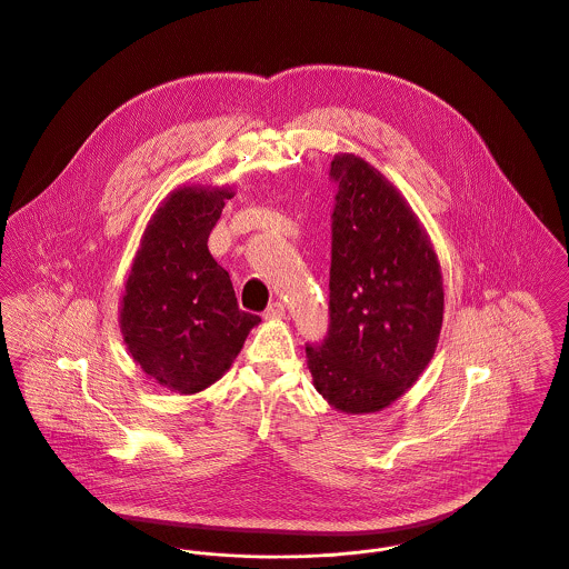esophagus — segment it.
I'll return each instance as SVG.
<instances>
[{
	"mask_svg": "<svg viewBox=\"0 0 569 569\" xmlns=\"http://www.w3.org/2000/svg\"><path fill=\"white\" fill-rule=\"evenodd\" d=\"M284 318V305L282 302H273L267 307L264 311V320H282Z\"/></svg>",
	"mask_w": 569,
	"mask_h": 569,
	"instance_id": "1",
	"label": "esophagus"
}]
</instances>
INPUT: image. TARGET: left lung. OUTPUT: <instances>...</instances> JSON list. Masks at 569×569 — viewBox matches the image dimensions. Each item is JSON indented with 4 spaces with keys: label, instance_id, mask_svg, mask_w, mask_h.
I'll use <instances>...</instances> for the list:
<instances>
[{
    "label": "left lung",
    "instance_id": "8db88e82",
    "mask_svg": "<svg viewBox=\"0 0 569 569\" xmlns=\"http://www.w3.org/2000/svg\"><path fill=\"white\" fill-rule=\"evenodd\" d=\"M330 243V325L307 343L316 390L346 413L392 406L433 357L445 311L438 256L401 192L341 153Z\"/></svg>",
    "mask_w": 569,
    "mask_h": 569
}]
</instances>
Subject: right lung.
<instances>
[{"label": "right lung", "instance_id": "obj_1", "mask_svg": "<svg viewBox=\"0 0 569 569\" xmlns=\"http://www.w3.org/2000/svg\"><path fill=\"white\" fill-rule=\"evenodd\" d=\"M232 188L181 186L149 221L120 305V330L140 368L170 392L194 395L234 363L260 322L239 309L208 237Z\"/></svg>", "mask_w": 569, "mask_h": 569}]
</instances>
